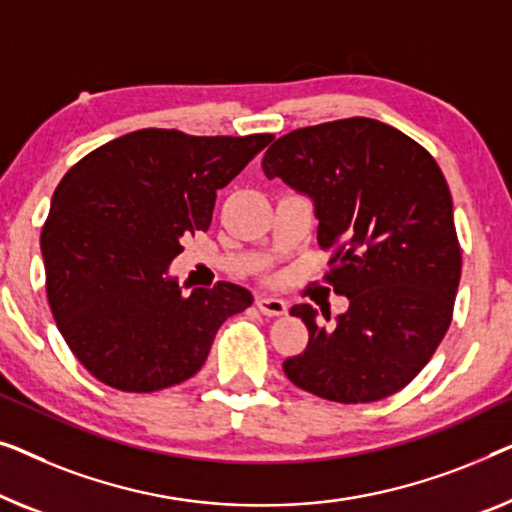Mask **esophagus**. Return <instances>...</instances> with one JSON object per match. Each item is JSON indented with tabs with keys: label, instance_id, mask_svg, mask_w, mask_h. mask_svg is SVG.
Listing matches in <instances>:
<instances>
[{
	"label": "esophagus",
	"instance_id": "obj_1",
	"mask_svg": "<svg viewBox=\"0 0 512 512\" xmlns=\"http://www.w3.org/2000/svg\"><path fill=\"white\" fill-rule=\"evenodd\" d=\"M255 304L264 315H271V318H278V315L287 313V304L278 297H269V294H257Z\"/></svg>",
	"mask_w": 512,
	"mask_h": 512
}]
</instances>
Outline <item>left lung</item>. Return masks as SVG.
I'll return each instance as SVG.
<instances>
[{"label": "left lung", "mask_w": 512, "mask_h": 512, "mask_svg": "<svg viewBox=\"0 0 512 512\" xmlns=\"http://www.w3.org/2000/svg\"><path fill=\"white\" fill-rule=\"evenodd\" d=\"M262 169L313 201L318 243L334 248L327 280L350 301L334 327H320L311 304L290 308L311 338L285 359V376L338 403L399 392L443 341L462 276L443 171L420 143L371 118L294 129Z\"/></svg>", "instance_id": "obj_1"}]
</instances>
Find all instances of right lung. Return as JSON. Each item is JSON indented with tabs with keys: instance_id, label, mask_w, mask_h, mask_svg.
Wrapping results in <instances>:
<instances>
[{
	"instance_id": "right-lung-1",
	"label": "right lung",
	"mask_w": 512,
	"mask_h": 512,
	"mask_svg": "<svg viewBox=\"0 0 512 512\" xmlns=\"http://www.w3.org/2000/svg\"><path fill=\"white\" fill-rule=\"evenodd\" d=\"M271 134L139 129L67 171L41 232L55 325L78 362L122 392H157L204 366L222 322L253 294L234 283L183 294L169 266L206 232L215 194Z\"/></svg>"
}]
</instances>
